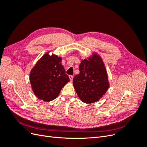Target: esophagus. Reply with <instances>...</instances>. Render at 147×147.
Here are the masks:
<instances>
[{"mask_svg": "<svg viewBox=\"0 0 147 147\" xmlns=\"http://www.w3.org/2000/svg\"><path fill=\"white\" fill-rule=\"evenodd\" d=\"M69 78H70V82H72V80H73V78H74V76H73V75H69Z\"/></svg>", "mask_w": 147, "mask_h": 147, "instance_id": "34e87169", "label": "esophagus"}]
</instances>
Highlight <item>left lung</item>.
Wrapping results in <instances>:
<instances>
[{"label":"left lung","instance_id":"obj_1","mask_svg":"<svg viewBox=\"0 0 147 147\" xmlns=\"http://www.w3.org/2000/svg\"><path fill=\"white\" fill-rule=\"evenodd\" d=\"M79 70L73 83L80 99L86 104L99 100L109 87L107 74L101 58L95 54L91 58L82 61Z\"/></svg>","mask_w":147,"mask_h":147}]
</instances>
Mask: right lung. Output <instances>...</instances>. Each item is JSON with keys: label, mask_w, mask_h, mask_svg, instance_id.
<instances>
[{"label": "right lung", "mask_w": 147, "mask_h": 147, "mask_svg": "<svg viewBox=\"0 0 147 147\" xmlns=\"http://www.w3.org/2000/svg\"><path fill=\"white\" fill-rule=\"evenodd\" d=\"M61 57L45 54L32 69L30 82L35 95L44 101H51L70 81L61 64Z\"/></svg>", "instance_id": "1"}]
</instances>
